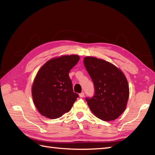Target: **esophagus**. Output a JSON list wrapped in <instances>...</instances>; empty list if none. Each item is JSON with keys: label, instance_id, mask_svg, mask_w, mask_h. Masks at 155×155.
<instances>
[{"label": "esophagus", "instance_id": "34e87169", "mask_svg": "<svg viewBox=\"0 0 155 155\" xmlns=\"http://www.w3.org/2000/svg\"><path fill=\"white\" fill-rule=\"evenodd\" d=\"M84 92H82L81 93H80V94H79V97H80L81 98H83V97H84Z\"/></svg>", "mask_w": 155, "mask_h": 155}]
</instances>
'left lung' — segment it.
Segmentation results:
<instances>
[{
    "label": "left lung",
    "instance_id": "1",
    "mask_svg": "<svg viewBox=\"0 0 155 155\" xmlns=\"http://www.w3.org/2000/svg\"><path fill=\"white\" fill-rule=\"evenodd\" d=\"M84 64L94 84V96L85 98L92 113L103 120L116 119L128 99L126 77L114 65L102 59L85 57Z\"/></svg>",
    "mask_w": 155,
    "mask_h": 155
}]
</instances>
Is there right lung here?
Returning a JSON list of instances; mask_svg holds the SVG:
<instances>
[{
  "instance_id": "obj_1",
  "label": "right lung",
  "mask_w": 155,
  "mask_h": 155,
  "mask_svg": "<svg viewBox=\"0 0 155 155\" xmlns=\"http://www.w3.org/2000/svg\"><path fill=\"white\" fill-rule=\"evenodd\" d=\"M77 55L52 58L42 66L35 78L32 95L42 115L51 119L70 111L78 94L74 93L69 72L77 64Z\"/></svg>"
}]
</instances>
